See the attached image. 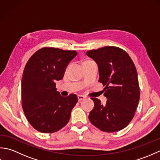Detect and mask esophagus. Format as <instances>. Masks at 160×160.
I'll list each match as a JSON object with an SVG mask.
<instances>
[{
	"mask_svg": "<svg viewBox=\"0 0 160 160\" xmlns=\"http://www.w3.org/2000/svg\"><path fill=\"white\" fill-rule=\"evenodd\" d=\"M86 98V97L85 96H81V95H78V100L79 101H81V100H84Z\"/></svg>",
	"mask_w": 160,
	"mask_h": 160,
	"instance_id": "esophagus-1",
	"label": "esophagus"
}]
</instances>
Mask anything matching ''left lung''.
<instances>
[{
	"mask_svg": "<svg viewBox=\"0 0 160 160\" xmlns=\"http://www.w3.org/2000/svg\"><path fill=\"white\" fill-rule=\"evenodd\" d=\"M87 56L96 61L99 69V82L105 87L106 104L92 99L94 108L89 119L100 130L111 132L120 131L133 118L140 100L137 70L124 50L113 46L87 51Z\"/></svg>",
	"mask_w": 160,
	"mask_h": 160,
	"instance_id": "obj_1",
	"label": "left lung"
}]
</instances>
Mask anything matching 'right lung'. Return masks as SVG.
Masks as SVG:
<instances>
[{
    "label": "right lung",
    "mask_w": 160,
    "mask_h": 160,
    "mask_svg": "<svg viewBox=\"0 0 160 160\" xmlns=\"http://www.w3.org/2000/svg\"><path fill=\"white\" fill-rule=\"evenodd\" d=\"M77 54L76 51L44 47L26 64L21 82L22 107L29 124L39 132L52 133L69 121L78 97L62 96L55 82L62 79L68 64Z\"/></svg>",
    "instance_id": "obj_1"
}]
</instances>
